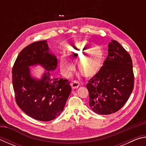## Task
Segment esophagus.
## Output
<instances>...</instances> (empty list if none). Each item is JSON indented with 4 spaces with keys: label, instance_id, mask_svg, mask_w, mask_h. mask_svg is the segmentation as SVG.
<instances>
[{
    "label": "esophagus",
    "instance_id": "obj_1",
    "mask_svg": "<svg viewBox=\"0 0 146 146\" xmlns=\"http://www.w3.org/2000/svg\"><path fill=\"white\" fill-rule=\"evenodd\" d=\"M71 87H72L73 89H76L79 86H80V82L77 80H73L71 83Z\"/></svg>",
    "mask_w": 146,
    "mask_h": 146
}]
</instances>
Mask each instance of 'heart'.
I'll list each match as a JSON object with an SVG mask.
<instances>
[{"instance_id": "heart-1", "label": "heart", "mask_w": 146, "mask_h": 146, "mask_svg": "<svg viewBox=\"0 0 146 146\" xmlns=\"http://www.w3.org/2000/svg\"><path fill=\"white\" fill-rule=\"evenodd\" d=\"M65 53L70 59L77 61L79 72L86 77H91L102 68L104 56L100 46H93L88 41H81L65 49ZM61 69L66 72L72 70V65L62 62Z\"/></svg>"}]
</instances>
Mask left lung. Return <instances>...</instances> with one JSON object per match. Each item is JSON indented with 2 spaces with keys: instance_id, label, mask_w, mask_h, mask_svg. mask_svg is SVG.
<instances>
[{
  "instance_id": "1",
  "label": "left lung",
  "mask_w": 146,
  "mask_h": 146,
  "mask_svg": "<svg viewBox=\"0 0 146 146\" xmlns=\"http://www.w3.org/2000/svg\"><path fill=\"white\" fill-rule=\"evenodd\" d=\"M108 47V55L102 68L86 85L89 104L93 111L100 115H110L120 110L134 88L130 55L116 40L110 42Z\"/></svg>"
}]
</instances>
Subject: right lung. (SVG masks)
<instances>
[{"instance_id": "add662e5", "label": "right lung", "mask_w": 146, "mask_h": 146, "mask_svg": "<svg viewBox=\"0 0 146 146\" xmlns=\"http://www.w3.org/2000/svg\"><path fill=\"white\" fill-rule=\"evenodd\" d=\"M40 64L47 70L41 80L32 79L29 66ZM57 59L49 53L46 40L29 44L19 54L12 68V82L17 104L35 119L50 121L62 112L71 91L67 79L53 78Z\"/></svg>"}]
</instances>
